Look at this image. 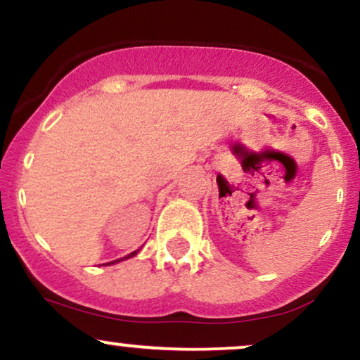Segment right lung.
<instances>
[{"mask_svg":"<svg viewBox=\"0 0 360 360\" xmlns=\"http://www.w3.org/2000/svg\"><path fill=\"white\" fill-rule=\"evenodd\" d=\"M139 251V249H138ZM138 251H134V252H131V255H128L126 257H122V259H129V257H133V256H136L138 255ZM122 259H116V261H111V263H108V264H114V263H120V261H122Z\"/></svg>","mask_w":360,"mask_h":360,"instance_id":"obj_1","label":"right lung"}]
</instances>
